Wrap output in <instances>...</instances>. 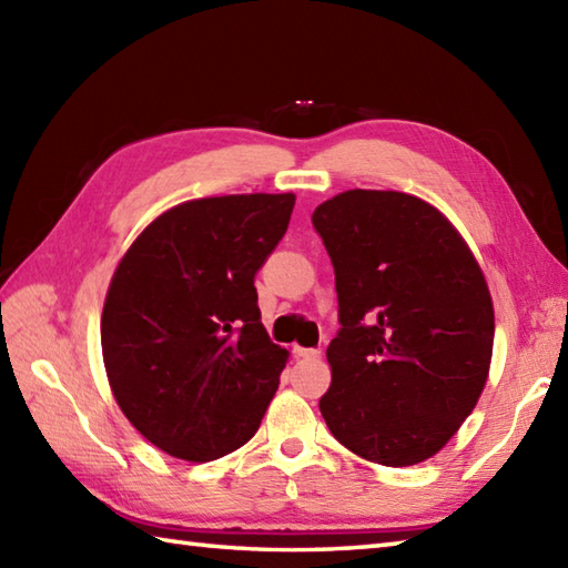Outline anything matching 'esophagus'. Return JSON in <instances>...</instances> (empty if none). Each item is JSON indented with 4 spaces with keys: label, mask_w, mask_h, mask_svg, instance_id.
Returning a JSON list of instances; mask_svg holds the SVG:
<instances>
[{
    "label": "esophagus",
    "mask_w": 568,
    "mask_h": 568,
    "mask_svg": "<svg viewBox=\"0 0 568 568\" xmlns=\"http://www.w3.org/2000/svg\"><path fill=\"white\" fill-rule=\"evenodd\" d=\"M295 354L300 358H320L322 356L320 348H305V346H295Z\"/></svg>",
    "instance_id": "1"
}]
</instances>
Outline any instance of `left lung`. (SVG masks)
Instances as JSON below:
<instances>
[{
	"instance_id": "obj_1",
	"label": "left lung",
	"mask_w": 568,
	"mask_h": 568,
	"mask_svg": "<svg viewBox=\"0 0 568 568\" xmlns=\"http://www.w3.org/2000/svg\"><path fill=\"white\" fill-rule=\"evenodd\" d=\"M312 224L334 265L342 322L322 417L366 462H427L486 388L496 334L486 275L458 229L407 192H339Z\"/></svg>"
}]
</instances>
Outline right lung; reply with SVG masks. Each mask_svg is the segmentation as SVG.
Instances as JSON below:
<instances>
[{
    "instance_id": "1",
    "label": "right lung",
    "mask_w": 568,
    "mask_h": 568,
    "mask_svg": "<svg viewBox=\"0 0 568 568\" xmlns=\"http://www.w3.org/2000/svg\"><path fill=\"white\" fill-rule=\"evenodd\" d=\"M293 192L187 200L143 229L102 310L116 405L161 452L214 462L256 434L287 364L253 277L283 239Z\"/></svg>"
}]
</instances>
